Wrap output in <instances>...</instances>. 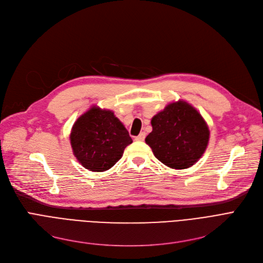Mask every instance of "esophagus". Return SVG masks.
Masks as SVG:
<instances>
[{"mask_svg": "<svg viewBox=\"0 0 263 263\" xmlns=\"http://www.w3.org/2000/svg\"><path fill=\"white\" fill-rule=\"evenodd\" d=\"M145 136H146V133H145V132H142V133H140V135H137V136L135 137V141H137V142H143V141L145 140Z\"/></svg>", "mask_w": 263, "mask_h": 263, "instance_id": "obj_1", "label": "esophagus"}]
</instances>
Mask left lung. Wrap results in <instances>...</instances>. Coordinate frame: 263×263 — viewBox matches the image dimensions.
Instances as JSON below:
<instances>
[{
    "instance_id": "1",
    "label": "left lung",
    "mask_w": 263,
    "mask_h": 263,
    "mask_svg": "<svg viewBox=\"0 0 263 263\" xmlns=\"http://www.w3.org/2000/svg\"><path fill=\"white\" fill-rule=\"evenodd\" d=\"M151 131L145 139L155 157L174 170L193 166L204 154L210 139L208 123L184 100L168 103L151 118Z\"/></svg>"
}]
</instances>
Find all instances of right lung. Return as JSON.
<instances>
[{
	"label": "right lung",
	"instance_id": "1",
	"mask_svg": "<svg viewBox=\"0 0 263 263\" xmlns=\"http://www.w3.org/2000/svg\"><path fill=\"white\" fill-rule=\"evenodd\" d=\"M132 143L128 130L110 109L92 105L73 123L72 153L83 167L105 172L113 167Z\"/></svg>",
	"mask_w": 263,
	"mask_h": 263
}]
</instances>
